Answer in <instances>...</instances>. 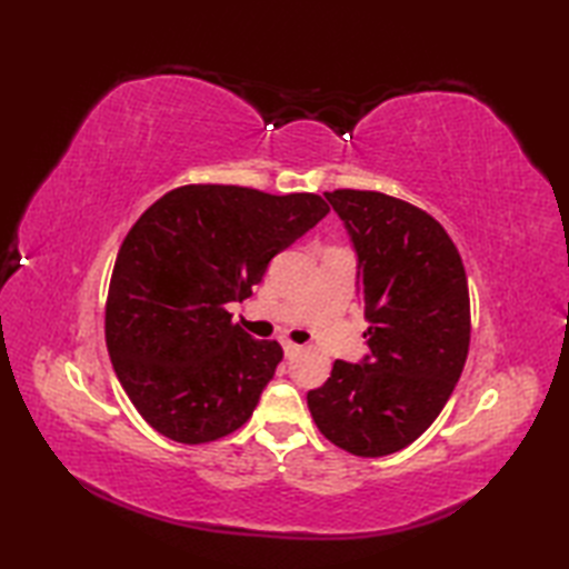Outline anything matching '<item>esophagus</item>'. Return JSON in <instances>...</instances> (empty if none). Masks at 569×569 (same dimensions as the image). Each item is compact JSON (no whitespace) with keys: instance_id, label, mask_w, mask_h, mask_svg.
Wrapping results in <instances>:
<instances>
[{"instance_id":"34e87169","label":"esophagus","mask_w":569,"mask_h":569,"mask_svg":"<svg viewBox=\"0 0 569 569\" xmlns=\"http://www.w3.org/2000/svg\"><path fill=\"white\" fill-rule=\"evenodd\" d=\"M281 345H283V352H286V357H288V359H293L296 355H300V347H298V345L288 342V340H283Z\"/></svg>"}]
</instances>
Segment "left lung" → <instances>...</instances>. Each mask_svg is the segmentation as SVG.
<instances>
[{
  "label": "left lung",
  "instance_id": "1",
  "mask_svg": "<svg viewBox=\"0 0 569 569\" xmlns=\"http://www.w3.org/2000/svg\"><path fill=\"white\" fill-rule=\"evenodd\" d=\"M357 257L369 355L308 391L320 432L359 457L403 450L450 398L469 352V288L442 224L371 190L325 192Z\"/></svg>",
  "mask_w": 569,
  "mask_h": 569
}]
</instances>
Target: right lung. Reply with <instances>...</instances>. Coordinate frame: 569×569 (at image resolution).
Here are the masks:
<instances>
[{"label": "right lung", "instance_id": "add662e5", "mask_svg": "<svg viewBox=\"0 0 569 569\" xmlns=\"http://www.w3.org/2000/svg\"><path fill=\"white\" fill-rule=\"evenodd\" d=\"M330 212L320 196L237 186L166 192L129 229L104 312L112 367L166 438L210 442L251 418L283 349L232 325L269 261Z\"/></svg>", "mask_w": 569, "mask_h": 569}]
</instances>
